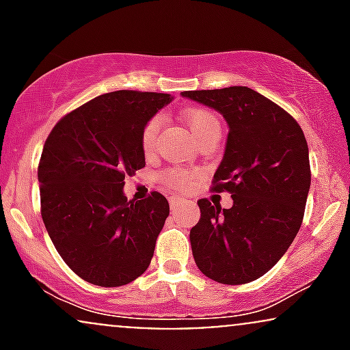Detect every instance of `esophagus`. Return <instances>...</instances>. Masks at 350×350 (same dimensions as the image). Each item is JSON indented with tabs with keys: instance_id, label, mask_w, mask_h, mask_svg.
<instances>
[{
	"instance_id": "obj_1",
	"label": "esophagus",
	"mask_w": 350,
	"mask_h": 350,
	"mask_svg": "<svg viewBox=\"0 0 350 350\" xmlns=\"http://www.w3.org/2000/svg\"><path fill=\"white\" fill-rule=\"evenodd\" d=\"M180 200H183V198H179V196H171V198H170V206H171V208L178 207V204L180 202Z\"/></svg>"
}]
</instances>
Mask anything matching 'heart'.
<instances>
[{
	"instance_id": "heart-1",
	"label": "heart",
	"mask_w": 350,
	"mask_h": 350,
	"mask_svg": "<svg viewBox=\"0 0 350 350\" xmlns=\"http://www.w3.org/2000/svg\"><path fill=\"white\" fill-rule=\"evenodd\" d=\"M184 118H186L189 130H191V133L194 136L196 142H200V139L206 138L208 135L220 133V122L217 120V116L212 113V111L194 108V110L186 111ZM159 130H161V118H159V116L151 118L150 122L146 123V126L143 128L142 146L144 152H151L154 150L156 142H158ZM194 178H196L194 171L180 170V167H171V170L163 172L164 183L174 189L187 187Z\"/></svg>"
}]
</instances>
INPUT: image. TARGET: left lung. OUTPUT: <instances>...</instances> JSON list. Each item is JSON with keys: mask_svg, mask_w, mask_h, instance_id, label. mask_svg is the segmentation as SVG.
I'll return each mask as SVG.
<instances>
[{"mask_svg": "<svg viewBox=\"0 0 350 350\" xmlns=\"http://www.w3.org/2000/svg\"><path fill=\"white\" fill-rule=\"evenodd\" d=\"M183 97L214 108L228 124L212 191L230 192L234 206L198 200L200 219L189 235L196 265L217 283H250L278 263L303 224L311 186L306 138L288 111L248 87Z\"/></svg>", "mask_w": 350, "mask_h": 350, "instance_id": "1", "label": "left lung"}]
</instances>
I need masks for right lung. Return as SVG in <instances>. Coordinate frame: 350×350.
<instances>
[{
	"label": "right lung",
	"instance_id": "right-lung-1",
	"mask_svg": "<svg viewBox=\"0 0 350 350\" xmlns=\"http://www.w3.org/2000/svg\"><path fill=\"white\" fill-rule=\"evenodd\" d=\"M170 94L116 90L59 120L44 143L41 215L55 250L92 284L115 288L150 267L170 215L159 192L128 200L124 178L144 167L143 128Z\"/></svg>",
	"mask_w": 350,
	"mask_h": 350
}]
</instances>
